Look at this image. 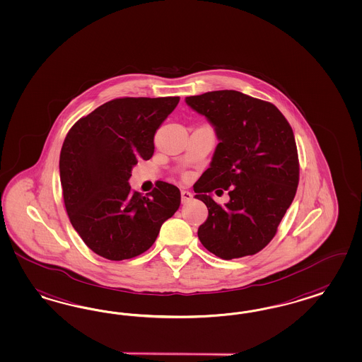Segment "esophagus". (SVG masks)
Returning <instances> with one entry per match:
<instances>
[{
    "label": "esophagus",
    "mask_w": 362,
    "mask_h": 362,
    "mask_svg": "<svg viewBox=\"0 0 362 362\" xmlns=\"http://www.w3.org/2000/svg\"><path fill=\"white\" fill-rule=\"evenodd\" d=\"M192 193L190 192H187V190H182L181 192V202L182 204H187V202H189V201L192 200Z\"/></svg>",
    "instance_id": "1"
}]
</instances>
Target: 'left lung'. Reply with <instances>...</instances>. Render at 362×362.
I'll use <instances>...</instances> for the list:
<instances>
[{
  "label": "left lung",
  "instance_id": "8db88e82",
  "mask_svg": "<svg viewBox=\"0 0 362 362\" xmlns=\"http://www.w3.org/2000/svg\"><path fill=\"white\" fill-rule=\"evenodd\" d=\"M185 103L218 139L209 168L193 185L194 199L208 208L197 232L201 244L226 260L256 254L275 236L296 193L293 129L274 105L233 90L187 96ZM218 187L230 194L223 207L211 197Z\"/></svg>",
  "mask_w": 362,
  "mask_h": 362
}]
</instances>
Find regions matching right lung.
<instances>
[{
    "instance_id": "obj_1",
    "label": "right lung",
    "mask_w": 362,
    "mask_h": 362,
    "mask_svg": "<svg viewBox=\"0 0 362 362\" xmlns=\"http://www.w3.org/2000/svg\"><path fill=\"white\" fill-rule=\"evenodd\" d=\"M178 96L122 98L76 122L60 151V184L72 227L95 254L124 260L144 254L180 206V189L157 182L150 196L129 184L138 161L154 153V135Z\"/></svg>"
}]
</instances>
